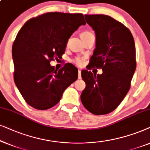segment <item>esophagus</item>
Wrapping results in <instances>:
<instances>
[{"instance_id": "esophagus-1", "label": "esophagus", "mask_w": 150, "mask_h": 150, "mask_svg": "<svg viewBox=\"0 0 150 150\" xmlns=\"http://www.w3.org/2000/svg\"><path fill=\"white\" fill-rule=\"evenodd\" d=\"M78 78H79V79H81V70H79V71H78Z\"/></svg>"}]
</instances>
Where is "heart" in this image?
<instances>
[{"mask_svg": "<svg viewBox=\"0 0 150 150\" xmlns=\"http://www.w3.org/2000/svg\"><path fill=\"white\" fill-rule=\"evenodd\" d=\"M91 33H90V32H88V31H83V32H81V33H80V37H81V38L82 39V38H83L86 37V36H88V35H91ZM76 62L78 64H79V65L82 64L83 59H81V58H78L76 60Z\"/></svg>", "mask_w": 150, "mask_h": 150, "instance_id": "b5f03b06", "label": "heart"}]
</instances>
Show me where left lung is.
Here are the masks:
<instances>
[{"label": "left lung", "mask_w": 150, "mask_h": 150, "mask_svg": "<svg viewBox=\"0 0 150 150\" xmlns=\"http://www.w3.org/2000/svg\"><path fill=\"white\" fill-rule=\"evenodd\" d=\"M84 17L96 35L95 49L89 65L102 69L103 73L81 71L86 88L81 101L90 112L106 115L119 106L130 88L136 70L134 40L125 26L109 16Z\"/></svg>", "instance_id": "1"}]
</instances>
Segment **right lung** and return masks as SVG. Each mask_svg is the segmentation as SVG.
<instances>
[{"label": "right lung", "mask_w": 150, "mask_h": 150, "mask_svg": "<svg viewBox=\"0 0 150 150\" xmlns=\"http://www.w3.org/2000/svg\"><path fill=\"white\" fill-rule=\"evenodd\" d=\"M85 24L81 13L48 12L29 20L18 33L12 47L13 78L31 107H53L77 80L78 70L72 64L55 70L50 62L62 58L69 38Z\"/></svg>", "instance_id": "obj_1"}]
</instances>
